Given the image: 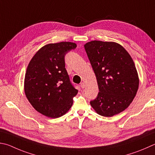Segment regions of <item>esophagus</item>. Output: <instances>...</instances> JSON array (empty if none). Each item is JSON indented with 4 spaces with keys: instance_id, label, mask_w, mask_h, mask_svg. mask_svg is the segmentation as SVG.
<instances>
[{
    "instance_id": "1",
    "label": "esophagus",
    "mask_w": 155,
    "mask_h": 155,
    "mask_svg": "<svg viewBox=\"0 0 155 155\" xmlns=\"http://www.w3.org/2000/svg\"><path fill=\"white\" fill-rule=\"evenodd\" d=\"M81 88H85V83H84V82H82V83H81Z\"/></svg>"
}]
</instances>
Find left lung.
<instances>
[{"instance_id":"left-lung-1","label":"left lung","mask_w":155,"mask_h":155,"mask_svg":"<svg viewBox=\"0 0 155 155\" xmlns=\"http://www.w3.org/2000/svg\"><path fill=\"white\" fill-rule=\"evenodd\" d=\"M84 47L100 91L90 104L98 114L106 117L125 110L139 87L138 74L130 55L114 42L92 41Z\"/></svg>"}]
</instances>
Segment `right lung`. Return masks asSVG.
<instances>
[{
    "mask_svg": "<svg viewBox=\"0 0 155 155\" xmlns=\"http://www.w3.org/2000/svg\"><path fill=\"white\" fill-rule=\"evenodd\" d=\"M71 42L50 43L39 49L28 66L24 78L27 99L36 111L53 119L68 112L78 90L70 83L65 55L74 49Z\"/></svg>",
    "mask_w": 155,
    "mask_h": 155,
    "instance_id": "right-lung-1",
    "label": "right lung"
}]
</instances>
